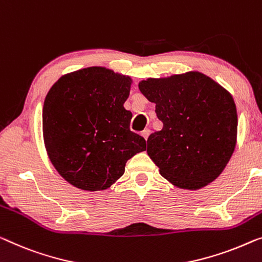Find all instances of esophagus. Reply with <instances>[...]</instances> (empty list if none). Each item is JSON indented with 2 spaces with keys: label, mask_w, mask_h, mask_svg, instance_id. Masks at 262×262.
<instances>
[{
  "label": "esophagus",
  "mask_w": 262,
  "mask_h": 262,
  "mask_svg": "<svg viewBox=\"0 0 262 262\" xmlns=\"http://www.w3.org/2000/svg\"><path fill=\"white\" fill-rule=\"evenodd\" d=\"M149 134H150V130L148 129V128H146V129L141 132V135L143 136L144 140H147V139H148V136H149Z\"/></svg>",
  "instance_id": "obj_1"
}]
</instances>
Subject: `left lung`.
I'll list each match as a JSON object with an SVG mask.
<instances>
[{
  "mask_svg": "<svg viewBox=\"0 0 262 262\" xmlns=\"http://www.w3.org/2000/svg\"><path fill=\"white\" fill-rule=\"evenodd\" d=\"M163 123L149 135L147 153L174 186L199 189L222 173L236 143L237 114L231 94L210 77L189 72L139 83Z\"/></svg>",
  "mask_w": 262,
  "mask_h": 262,
  "instance_id": "1",
  "label": "left lung"
}]
</instances>
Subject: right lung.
I'll use <instances>...</instances> for the list:
<instances>
[{
    "label": "right lung",
    "mask_w": 262,
    "mask_h": 262,
    "mask_svg": "<svg viewBox=\"0 0 262 262\" xmlns=\"http://www.w3.org/2000/svg\"><path fill=\"white\" fill-rule=\"evenodd\" d=\"M132 79L103 67L69 73L50 88L42 112L47 153L58 174L83 190H103L124 173L126 162L146 149L129 129L123 103Z\"/></svg>",
    "instance_id": "add662e5"
}]
</instances>
